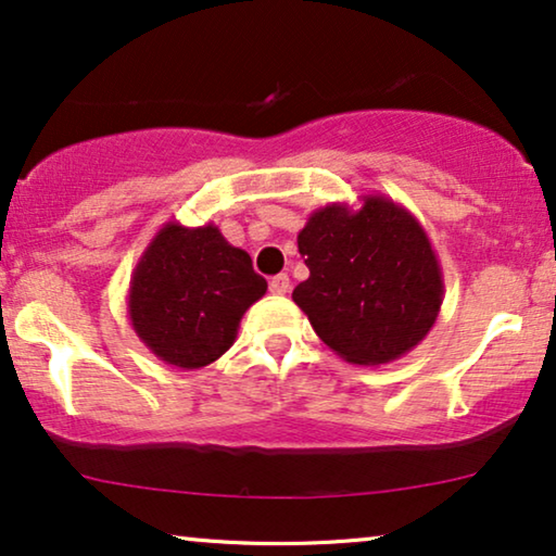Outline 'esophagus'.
<instances>
[{
    "label": "esophagus",
    "instance_id": "esophagus-1",
    "mask_svg": "<svg viewBox=\"0 0 556 556\" xmlns=\"http://www.w3.org/2000/svg\"><path fill=\"white\" fill-rule=\"evenodd\" d=\"M288 288H291V278H288L286 273H280V276L270 278V293L273 295H286Z\"/></svg>",
    "mask_w": 556,
    "mask_h": 556
}]
</instances>
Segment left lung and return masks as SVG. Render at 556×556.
<instances>
[{"label": "left lung", "instance_id": "1", "mask_svg": "<svg viewBox=\"0 0 556 556\" xmlns=\"http://www.w3.org/2000/svg\"><path fill=\"white\" fill-rule=\"evenodd\" d=\"M299 253L308 278L293 288V301L341 359L379 367L430 333L443 306V270L420 219L390 197L311 212Z\"/></svg>", "mask_w": 556, "mask_h": 556}]
</instances>
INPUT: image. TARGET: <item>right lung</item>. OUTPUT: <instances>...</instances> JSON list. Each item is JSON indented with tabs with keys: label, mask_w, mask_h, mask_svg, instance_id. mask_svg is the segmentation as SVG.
<instances>
[{
	"label": "right lung",
	"mask_w": 556,
	"mask_h": 556,
	"mask_svg": "<svg viewBox=\"0 0 556 556\" xmlns=\"http://www.w3.org/2000/svg\"><path fill=\"white\" fill-rule=\"evenodd\" d=\"M265 291L250 255L217 225L166 223L134 268L128 318L164 364L202 369L235 344L240 318Z\"/></svg>",
	"instance_id": "1"
}]
</instances>
